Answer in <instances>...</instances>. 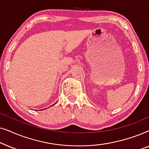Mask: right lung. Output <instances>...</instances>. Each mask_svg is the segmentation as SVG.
<instances>
[{"instance_id": "add662e5", "label": "right lung", "mask_w": 149, "mask_h": 149, "mask_svg": "<svg viewBox=\"0 0 149 149\" xmlns=\"http://www.w3.org/2000/svg\"><path fill=\"white\" fill-rule=\"evenodd\" d=\"M53 105H54V104H53Z\"/></svg>"}]
</instances>
